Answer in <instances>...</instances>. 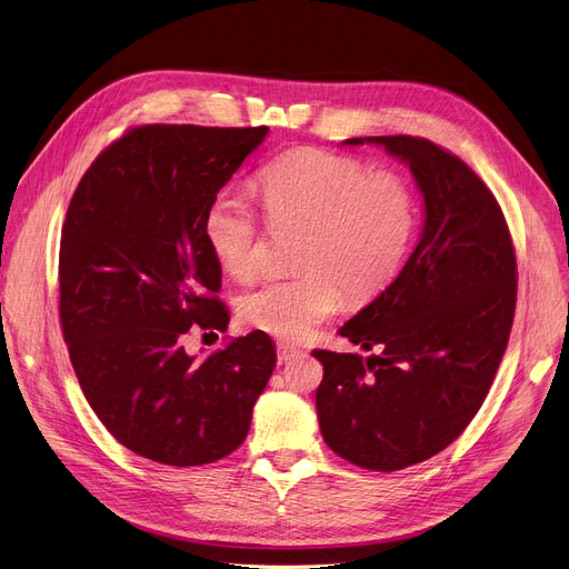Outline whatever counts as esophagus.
Returning <instances> with one entry per match:
<instances>
[{
    "label": "esophagus",
    "mask_w": 569,
    "mask_h": 569,
    "mask_svg": "<svg viewBox=\"0 0 569 569\" xmlns=\"http://www.w3.org/2000/svg\"><path fill=\"white\" fill-rule=\"evenodd\" d=\"M297 355H300V348H295L290 343H279L277 346V360H279V365L292 360V357H297Z\"/></svg>",
    "instance_id": "esophagus-1"
}]
</instances>
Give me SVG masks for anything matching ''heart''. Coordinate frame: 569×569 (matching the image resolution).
<instances>
[{
	"label": "heart",
	"mask_w": 569,
	"mask_h": 569,
	"mask_svg": "<svg viewBox=\"0 0 569 569\" xmlns=\"http://www.w3.org/2000/svg\"><path fill=\"white\" fill-rule=\"evenodd\" d=\"M258 193L269 221L307 228L297 253L305 272L269 281L239 302L242 322L283 341H302L332 318L343 305L341 288L355 305L378 297L399 277L420 226L403 177L320 149H295L267 163ZM202 228L230 277L247 281L260 272V217L244 193H217Z\"/></svg>",
	"instance_id": "b5f03b06"
}]
</instances>
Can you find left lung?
I'll use <instances>...</instances> for the list:
<instances>
[{"mask_svg": "<svg viewBox=\"0 0 569 569\" xmlns=\"http://www.w3.org/2000/svg\"><path fill=\"white\" fill-rule=\"evenodd\" d=\"M410 168L425 226L399 277L339 330L373 350H313L325 442L369 470H401L455 442L485 403L510 339L517 260L500 204L461 159L412 136L348 138Z\"/></svg>", "mask_w": 569, "mask_h": 569, "instance_id": "1", "label": "left lung"}]
</instances>
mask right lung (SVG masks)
<instances>
[{
    "label": "right lung",
    "instance_id": "add662e5",
    "mask_svg": "<svg viewBox=\"0 0 569 569\" xmlns=\"http://www.w3.org/2000/svg\"><path fill=\"white\" fill-rule=\"evenodd\" d=\"M267 133L138 127L89 166L71 198L59 244L64 341L87 403L144 459L187 468L234 452L277 367L264 332L207 357L184 350L191 330L230 322L202 223Z\"/></svg>",
    "mask_w": 569,
    "mask_h": 569
}]
</instances>
